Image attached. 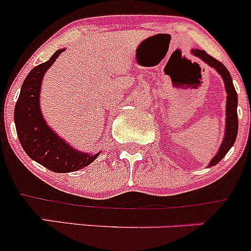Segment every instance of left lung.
I'll list each match as a JSON object with an SVG mask.
<instances>
[{"label": "left lung", "mask_w": 251, "mask_h": 251, "mask_svg": "<svg viewBox=\"0 0 251 251\" xmlns=\"http://www.w3.org/2000/svg\"><path fill=\"white\" fill-rule=\"evenodd\" d=\"M192 53H193L196 57L201 58V59L206 63L207 65L214 68V69L222 76V80H224L225 82V87H226L227 102H226V130H225V137H224V141H222L221 147H220L219 151H217V154L209 163V166H215L217 163H220V161L224 159V156L226 155L227 153H228V151L234 144L235 138H237V133H238L237 92H235L234 90L233 81H232L231 74H229L227 68L225 67L221 62H219V60L215 59L214 57L207 54L205 50H192Z\"/></svg>", "instance_id": "left-lung-1"}]
</instances>
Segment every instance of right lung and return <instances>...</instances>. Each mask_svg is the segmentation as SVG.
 <instances>
[{"label":"right lung","instance_id":"right-lung-1","mask_svg":"<svg viewBox=\"0 0 251 251\" xmlns=\"http://www.w3.org/2000/svg\"><path fill=\"white\" fill-rule=\"evenodd\" d=\"M64 48L27 74L14 109L17 135L25 153L53 173H72L90 165L98 155L82 153L60 138L45 121L40 108V91L45 73Z\"/></svg>","mask_w":251,"mask_h":251}]
</instances>
